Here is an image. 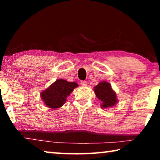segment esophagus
Wrapping results in <instances>:
<instances>
[{
	"label": "esophagus",
	"instance_id": "esophagus-1",
	"mask_svg": "<svg viewBox=\"0 0 160 160\" xmlns=\"http://www.w3.org/2000/svg\"><path fill=\"white\" fill-rule=\"evenodd\" d=\"M80 84H81V85L83 86V87H86L87 85H88V82H87L85 80H81Z\"/></svg>",
	"mask_w": 160,
	"mask_h": 160
}]
</instances>
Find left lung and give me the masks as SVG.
<instances>
[{"label":"left lung","mask_w":160,"mask_h":160,"mask_svg":"<svg viewBox=\"0 0 160 160\" xmlns=\"http://www.w3.org/2000/svg\"><path fill=\"white\" fill-rule=\"evenodd\" d=\"M94 93L102 102V108H109L114 106L118 102L115 92L112 90L110 84L105 81L99 82L94 87Z\"/></svg>","instance_id":"1"}]
</instances>
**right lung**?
I'll use <instances>...</instances> for the list:
<instances>
[{
  "instance_id": "obj_1",
  "label": "right lung",
  "mask_w": 160,
  "mask_h": 160,
  "mask_svg": "<svg viewBox=\"0 0 160 160\" xmlns=\"http://www.w3.org/2000/svg\"><path fill=\"white\" fill-rule=\"evenodd\" d=\"M78 86L76 82H70L59 79L50 85L41 93V97L44 104L51 109H58L63 106L67 97Z\"/></svg>"
}]
</instances>
